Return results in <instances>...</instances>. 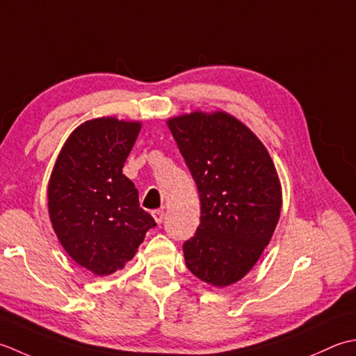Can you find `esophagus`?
<instances>
[{
  "label": "esophagus",
  "mask_w": 356,
  "mask_h": 356,
  "mask_svg": "<svg viewBox=\"0 0 356 356\" xmlns=\"http://www.w3.org/2000/svg\"><path fill=\"white\" fill-rule=\"evenodd\" d=\"M152 215H154V218L158 224H161L164 221V210H154Z\"/></svg>",
  "instance_id": "esophagus-1"
}]
</instances>
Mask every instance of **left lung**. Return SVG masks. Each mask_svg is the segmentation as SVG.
<instances>
[{"mask_svg":"<svg viewBox=\"0 0 356 356\" xmlns=\"http://www.w3.org/2000/svg\"><path fill=\"white\" fill-rule=\"evenodd\" d=\"M200 193V226L183 244L187 269L209 284H234L269 244L281 212V186L269 152L224 112L169 120Z\"/></svg>","mask_w":356,"mask_h":356,"instance_id":"1","label":"left lung"}]
</instances>
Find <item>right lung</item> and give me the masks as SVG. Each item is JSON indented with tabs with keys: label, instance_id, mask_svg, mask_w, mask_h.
Returning a JSON list of instances; mask_svg holds the SVG:
<instances>
[{
	"label": "right lung",
	"instance_id": "add662e5",
	"mask_svg": "<svg viewBox=\"0 0 356 356\" xmlns=\"http://www.w3.org/2000/svg\"><path fill=\"white\" fill-rule=\"evenodd\" d=\"M140 122L98 118L74 130L49 181V215L63 248L95 275H111L134 258L156 226L140 207L124 173Z\"/></svg>",
	"mask_w": 356,
	"mask_h": 356
}]
</instances>
